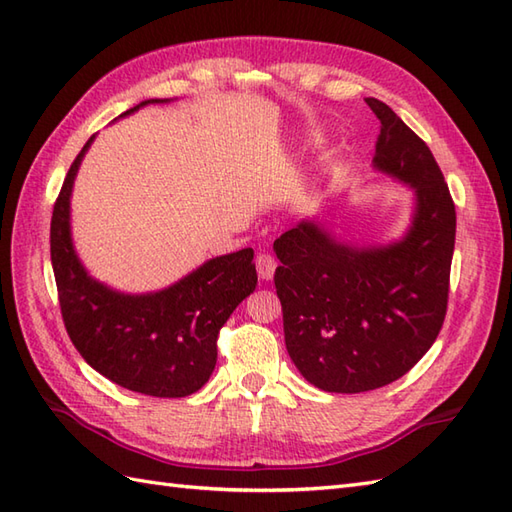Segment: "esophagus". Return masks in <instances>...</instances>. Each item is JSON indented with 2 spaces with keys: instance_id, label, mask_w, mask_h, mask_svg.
I'll list each match as a JSON object with an SVG mask.
<instances>
[{
  "instance_id": "esophagus-1",
  "label": "esophagus",
  "mask_w": 512,
  "mask_h": 512,
  "mask_svg": "<svg viewBox=\"0 0 512 512\" xmlns=\"http://www.w3.org/2000/svg\"><path fill=\"white\" fill-rule=\"evenodd\" d=\"M276 258L271 256V254H267V252H260L258 256H256V271H258V276L263 278V280H271L274 278V271H276Z\"/></svg>"
}]
</instances>
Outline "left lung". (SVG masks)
<instances>
[{
    "label": "left lung",
    "mask_w": 512,
    "mask_h": 512,
    "mask_svg": "<svg viewBox=\"0 0 512 512\" xmlns=\"http://www.w3.org/2000/svg\"><path fill=\"white\" fill-rule=\"evenodd\" d=\"M374 168L414 190V221L399 243L355 247L302 221L276 238V293L285 344L302 377L324 392L383 388L436 342L445 322L456 206L429 146L377 98Z\"/></svg>",
    "instance_id": "1"
}]
</instances>
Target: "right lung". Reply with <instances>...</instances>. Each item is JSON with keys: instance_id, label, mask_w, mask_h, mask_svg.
Instances as JSON below:
<instances>
[{"instance_id": "1", "label": "right lung", "mask_w": 512, "mask_h": 512, "mask_svg": "<svg viewBox=\"0 0 512 512\" xmlns=\"http://www.w3.org/2000/svg\"><path fill=\"white\" fill-rule=\"evenodd\" d=\"M162 100H144L142 105ZM124 113V116H127ZM76 155L56 197L50 225L52 269L72 344L102 377L131 392L179 399L201 390L217 366L227 317L256 289L254 249L208 260L173 287L118 293L87 274L70 234V195L89 144Z\"/></svg>"}]
</instances>
